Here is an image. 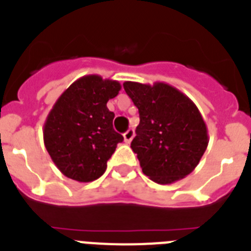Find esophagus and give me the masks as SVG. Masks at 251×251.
I'll return each instance as SVG.
<instances>
[{
	"mask_svg": "<svg viewBox=\"0 0 251 251\" xmlns=\"http://www.w3.org/2000/svg\"><path fill=\"white\" fill-rule=\"evenodd\" d=\"M123 137H124V142H126V143H129V142L133 139V137H134V130L128 129L127 132L124 133Z\"/></svg>",
	"mask_w": 251,
	"mask_h": 251,
	"instance_id": "esophagus-1",
	"label": "esophagus"
}]
</instances>
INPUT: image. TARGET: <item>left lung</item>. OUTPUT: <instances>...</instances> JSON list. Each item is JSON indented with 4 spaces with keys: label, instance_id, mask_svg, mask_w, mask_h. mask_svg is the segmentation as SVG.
I'll use <instances>...</instances> for the list:
<instances>
[{
    "label": "left lung",
    "instance_id": "obj_1",
    "mask_svg": "<svg viewBox=\"0 0 251 251\" xmlns=\"http://www.w3.org/2000/svg\"><path fill=\"white\" fill-rule=\"evenodd\" d=\"M123 86L139 112L130 148L143 174L159 185L191 174L208 145L207 127L196 104L166 83L124 81Z\"/></svg>",
    "mask_w": 251,
    "mask_h": 251
}]
</instances>
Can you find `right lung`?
<instances>
[{
    "mask_svg": "<svg viewBox=\"0 0 251 251\" xmlns=\"http://www.w3.org/2000/svg\"><path fill=\"white\" fill-rule=\"evenodd\" d=\"M121 88L117 80L85 75L55 101L44 124V143L64 176L90 182L105 172L106 162L123 141L113 129L114 113L106 108Z\"/></svg>",
    "mask_w": 251,
    "mask_h": 251,
    "instance_id": "add662e5",
    "label": "right lung"
}]
</instances>
